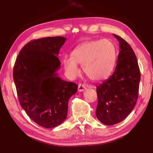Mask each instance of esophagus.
<instances>
[{
	"mask_svg": "<svg viewBox=\"0 0 153 153\" xmlns=\"http://www.w3.org/2000/svg\"><path fill=\"white\" fill-rule=\"evenodd\" d=\"M86 89V87L84 84H79L78 85V91L79 92H83L84 90H85Z\"/></svg>",
	"mask_w": 153,
	"mask_h": 153,
	"instance_id": "34e87169",
	"label": "esophagus"
}]
</instances>
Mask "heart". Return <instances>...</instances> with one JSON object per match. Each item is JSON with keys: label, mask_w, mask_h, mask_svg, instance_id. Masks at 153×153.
I'll return each instance as SVG.
<instances>
[{"label": "heart", "mask_w": 153, "mask_h": 153, "mask_svg": "<svg viewBox=\"0 0 153 153\" xmlns=\"http://www.w3.org/2000/svg\"><path fill=\"white\" fill-rule=\"evenodd\" d=\"M117 59L114 44L107 39L93 40L82 44L71 53V57L63 59V66L70 78L79 74L77 64L82 65L85 75L92 81L107 79L112 73Z\"/></svg>", "instance_id": "b5f03b06"}]
</instances>
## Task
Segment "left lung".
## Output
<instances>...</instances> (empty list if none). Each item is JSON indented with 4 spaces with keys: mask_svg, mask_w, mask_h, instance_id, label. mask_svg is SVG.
I'll use <instances>...</instances> for the list:
<instances>
[{
    "mask_svg": "<svg viewBox=\"0 0 153 153\" xmlns=\"http://www.w3.org/2000/svg\"><path fill=\"white\" fill-rule=\"evenodd\" d=\"M120 42V53L115 71L97 88L98 104L96 115L105 125L122 121L134 109L138 97L140 80L136 56L122 38L113 34Z\"/></svg>",
    "mask_w": 153,
    "mask_h": 153,
    "instance_id": "obj_1",
    "label": "left lung"
}]
</instances>
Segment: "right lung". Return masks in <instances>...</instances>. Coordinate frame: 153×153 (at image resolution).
<instances>
[{
    "mask_svg": "<svg viewBox=\"0 0 153 153\" xmlns=\"http://www.w3.org/2000/svg\"><path fill=\"white\" fill-rule=\"evenodd\" d=\"M66 38L46 37L26 44L17 56L13 79L19 101L31 120L45 128L58 126L65 120L68 102L77 85L57 74V56Z\"/></svg>",
    "mask_w": 153,
    "mask_h": 153,
    "instance_id": "1",
    "label": "right lung"
}]
</instances>
